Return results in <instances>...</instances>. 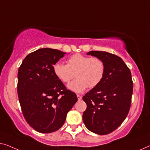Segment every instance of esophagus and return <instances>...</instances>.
Here are the masks:
<instances>
[{"mask_svg":"<svg viewBox=\"0 0 150 150\" xmlns=\"http://www.w3.org/2000/svg\"><path fill=\"white\" fill-rule=\"evenodd\" d=\"M77 97L78 100H81L82 99V96H80V95H79V94L77 95Z\"/></svg>","mask_w":150,"mask_h":150,"instance_id":"1","label":"esophagus"}]
</instances>
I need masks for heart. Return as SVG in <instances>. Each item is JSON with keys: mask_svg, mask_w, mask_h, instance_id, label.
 <instances>
[{"mask_svg": "<svg viewBox=\"0 0 150 150\" xmlns=\"http://www.w3.org/2000/svg\"><path fill=\"white\" fill-rule=\"evenodd\" d=\"M52 71L57 79L63 83L70 81L75 73L77 79L69 83L67 88L71 91L80 93L88 87L94 88L101 82L105 73V64L99 58L75 54L69 58L67 64L55 62Z\"/></svg>", "mask_w": 150, "mask_h": 150, "instance_id": "obj_1", "label": "heart"}]
</instances>
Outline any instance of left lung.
I'll use <instances>...</instances> for the list:
<instances>
[{"mask_svg": "<svg viewBox=\"0 0 150 150\" xmlns=\"http://www.w3.org/2000/svg\"><path fill=\"white\" fill-rule=\"evenodd\" d=\"M87 54L103 61L105 73L101 82L83 97L87 104L83 120L91 132L106 135L117 129L129 113L133 85L131 71L115 54L104 51Z\"/></svg>", "mask_w": 150, "mask_h": 150, "instance_id": "left-lung-1", "label": "left lung"}]
</instances>
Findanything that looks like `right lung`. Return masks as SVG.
Here are the masks:
<instances>
[{
  "label": "right lung",
  "instance_id": "right-lung-1",
  "mask_svg": "<svg viewBox=\"0 0 150 150\" xmlns=\"http://www.w3.org/2000/svg\"><path fill=\"white\" fill-rule=\"evenodd\" d=\"M65 52L40 48L29 54L18 70L17 93L27 122L35 131L52 133L63 125L77 101L74 92L58 79L52 66Z\"/></svg>",
  "mask_w": 150,
  "mask_h": 150
}]
</instances>
